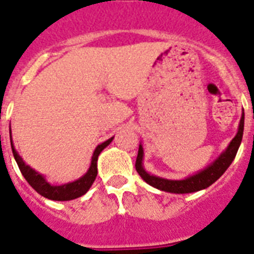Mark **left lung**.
Segmentation results:
<instances>
[{
    "mask_svg": "<svg viewBox=\"0 0 254 254\" xmlns=\"http://www.w3.org/2000/svg\"><path fill=\"white\" fill-rule=\"evenodd\" d=\"M243 130H244V116H242L239 124V130H238L237 135L229 144L228 149L220 156L217 160L213 162L212 165H209L207 169L203 171L195 174V175L187 178L184 180H167L158 178V176L149 175L142 166L143 160V148L142 145H139V151H138V156H136L135 161V169L138 174L140 175L143 180L147 184L152 185L154 188L160 189L164 191H170V193H193V191L202 190V189L208 188L209 185H212L216 180L219 179L220 176L228 170L231 162L234 161L237 152L239 149V145L242 143V138H243Z\"/></svg>",
    "mask_w": 254,
    "mask_h": 254,
    "instance_id": "1",
    "label": "left lung"
}]
</instances>
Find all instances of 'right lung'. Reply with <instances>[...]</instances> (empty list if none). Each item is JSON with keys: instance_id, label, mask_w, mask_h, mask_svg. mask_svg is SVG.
I'll return each mask as SVG.
<instances>
[{"instance_id": "add662e5", "label": "right lung", "mask_w": 254, "mask_h": 254, "mask_svg": "<svg viewBox=\"0 0 254 254\" xmlns=\"http://www.w3.org/2000/svg\"><path fill=\"white\" fill-rule=\"evenodd\" d=\"M11 139V134H10ZM114 138H110L109 140L103 142L102 144H100L96 148L93 153V157H92V164H90L89 170L84 176H81L80 179H78L76 182L69 183V184H64L60 187H55V185L48 184L45 180V178L42 175H39L38 173H35L34 170L30 169L28 165H25V162L23 161V158L17 154V152L15 151L12 142H11V149H12V153H14L15 161H16L17 166L20 169L21 174L25 178V180L29 183V185L34 189L37 193H39L42 197L48 198V199L52 200H71L75 198L81 197L83 194H85L88 191V189L92 187L93 182L96 180L97 176V160H98V156H100L101 152L107 147V145L111 143V140Z\"/></svg>"}]
</instances>
